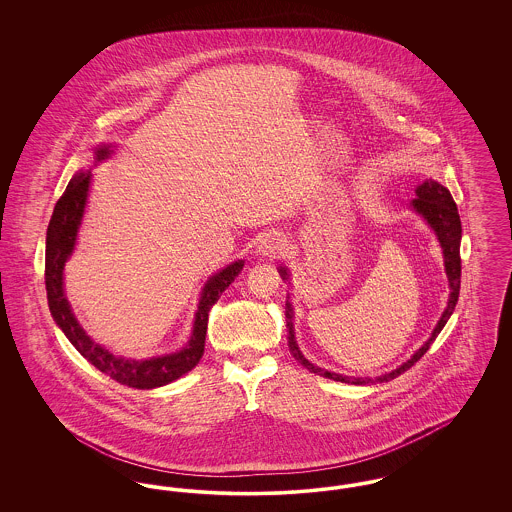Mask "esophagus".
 <instances>
[{
    "label": "esophagus",
    "mask_w": 512,
    "mask_h": 512,
    "mask_svg": "<svg viewBox=\"0 0 512 512\" xmlns=\"http://www.w3.org/2000/svg\"><path fill=\"white\" fill-rule=\"evenodd\" d=\"M284 249H286L284 240H282L280 236H276V234H267V236L259 242V247H257L259 255L268 257V259H276V257H280V255L284 253Z\"/></svg>",
    "instance_id": "esophagus-1"
}]
</instances>
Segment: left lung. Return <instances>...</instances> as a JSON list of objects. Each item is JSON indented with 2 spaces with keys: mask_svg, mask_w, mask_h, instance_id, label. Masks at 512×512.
Returning a JSON list of instances; mask_svg holds the SVG:
<instances>
[{
  "mask_svg": "<svg viewBox=\"0 0 512 512\" xmlns=\"http://www.w3.org/2000/svg\"><path fill=\"white\" fill-rule=\"evenodd\" d=\"M413 209L422 215L426 222L432 226V230L436 232L438 236L439 245L443 249V263H445V272H447V280H449V301H447V307L443 311V315L439 318L432 336L428 338V341L414 353L413 357L409 361H405L403 365L391 372H386L382 376H376V378H351V376H343V374H336V372H330V370H324L320 366H315L313 363H309L303 353L299 351L297 347V341H295V332H293V307L286 301V326L290 330V336H288V345H290V351H292L293 357L305 366L309 368V372L322 376V378H330L334 382H341V384H355V386H366V384H376V382H390L393 378H397L399 374H403L405 370H409L411 366L420 361V357L430 349V345L434 343V340L438 338L441 328L447 324L449 317L453 315L455 311V305L459 301V292H461V236H463V228H461V217H459V211H457V205L453 201V197L449 194V190L445 186H441L436 180L428 178L424 180L418 188H416V197L413 199ZM280 276L284 280L290 278L288 274V268L280 267Z\"/></svg>",
  "mask_w": 512,
  "mask_h": 512,
  "instance_id": "left-lung-1",
  "label": "left lung"
}]
</instances>
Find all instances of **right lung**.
Returning a JSON list of instances; mask_svg holds the SVG:
<instances>
[{
  "label": "right lung",
  "instance_id": "right-lung-1",
  "mask_svg": "<svg viewBox=\"0 0 512 512\" xmlns=\"http://www.w3.org/2000/svg\"><path fill=\"white\" fill-rule=\"evenodd\" d=\"M111 155V146L96 147V159L103 161ZM90 178L92 172H76L73 180L69 182L65 194L59 197L55 203L53 215L49 220L48 236H46V290H48V305L51 317L57 322V326L65 332V336L76 347V351L99 372L107 374L115 382L136 390H153L161 388L165 384H171L190 372L199 359L203 357L205 349V334H207V322L209 311L219 301L222 292L234 282V278L244 268V261H236L226 268H222L215 276L207 280L203 286V292L199 297L197 313H195L194 332L192 338L180 351L163 355V357H151V359H124L113 355L109 349L101 347L92 340L84 328L74 318L73 309L65 297L63 290V268L73 255L76 245V234L80 228V222L84 217L86 199L90 190Z\"/></svg>",
  "mask_w": 512,
  "mask_h": 512
}]
</instances>
